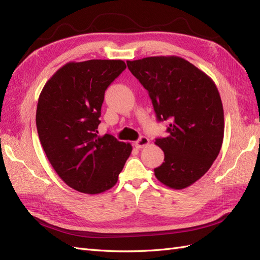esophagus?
<instances>
[{
    "instance_id": "obj_1",
    "label": "esophagus",
    "mask_w": 260,
    "mask_h": 260,
    "mask_svg": "<svg viewBox=\"0 0 260 260\" xmlns=\"http://www.w3.org/2000/svg\"><path fill=\"white\" fill-rule=\"evenodd\" d=\"M148 143H150V140H148L146 136H141L140 139L135 142V146L137 148H142V147L146 146Z\"/></svg>"
}]
</instances>
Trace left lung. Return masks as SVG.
I'll return each mask as SVG.
<instances>
[{"label": "left lung", "mask_w": 260, "mask_h": 260, "mask_svg": "<svg viewBox=\"0 0 260 260\" xmlns=\"http://www.w3.org/2000/svg\"><path fill=\"white\" fill-rule=\"evenodd\" d=\"M148 91L158 121L170 120L168 137L155 144L164 162L156 179L181 190L203 176L217 158L223 141V107L209 76L183 58L148 57L126 61Z\"/></svg>", "instance_id": "left-lung-1"}]
</instances>
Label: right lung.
Returning a JSON list of instances; mask_svg holds the SVG:
<instances>
[{
  "label": "right lung",
  "mask_w": 260,
  "mask_h": 260,
  "mask_svg": "<svg viewBox=\"0 0 260 260\" xmlns=\"http://www.w3.org/2000/svg\"><path fill=\"white\" fill-rule=\"evenodd\" d=\"M123 60H87L60 68L40 93L37 129L57 174L73 189L98 194L112 189L132 145L98 135L105 90L123 73Z\"/></svg>",
  "instance_id": "obj_1"
}]
</instances>
